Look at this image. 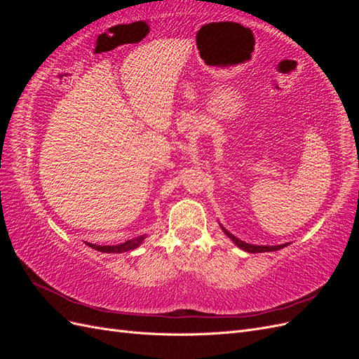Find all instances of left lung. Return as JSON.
Returning a JSON list of instances; mask_svg holds the SVG:
<instances>
[{"instance_id": "8db88e82", "label": "left lung", "mask_w": 359, "mask_h": 359, "mask_svg": "<svg viewBox=\"0 0 359 359\" xmlns=\"http://www.w3.org/2000/svg\"><path fill=\"white\" fill-rule=\"evenodd\" d=\"M222 231L224 232V235L227 238H231V240L233 241V244L236 247H240L241 250H244V252H248V253H265V252H277V250L280 248H285L287 247L290 243H286V244H280V245H256V244H248L245 241H241L240 238H236L235 235H232L229 231L226 229V227L223 224H220Z\"/></svg>"}]
</instances>
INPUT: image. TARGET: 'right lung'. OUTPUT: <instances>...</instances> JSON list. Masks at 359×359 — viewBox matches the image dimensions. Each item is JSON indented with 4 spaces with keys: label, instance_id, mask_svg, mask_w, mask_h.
Here are the masks:
<instances>
[{
    "label": "right lung",
    "instance_id": "obj_1",
    "mask_svg": "<svg viewBox=\"0 0 359 359\" xmlns=\"http://www.w3.org/2000/svg\"><path fill=\"white\" fill-rule=\"evenodd\" d=\"M145 238H147V235H139V236L133 238V240H128L126 243L115 244V245H97V244H91V243H85V244L97 250V252H102V253H126V252H130V250L137 248L145 241Z\"/></svg>",
    "mask_w": 359,
    "mask_h": 359
}]
</instances>
